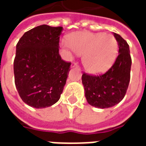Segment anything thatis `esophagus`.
<instances>
[{
	"label": "esophagus",
	"instance_id": "esophagus-1",
	"mask_svg": "<svg viewBox=\"0 0 146 146\" xmlns=\"http://www.w3.org/2000/svg\"><path fill=\"white\" fill-rule=\"evenodd\" d=\"M72 67H76V66H78V65H77V63L76 62H73V63H72V66H71Z\"/></svg>",
	"mask_w": 146,
	"mask_h": 146
}]
</instances>
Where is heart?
<instances>
[{
	"label": "heart",
	"instance_id": "1",
	"mask_svg": "<svg viewBox=\"0 0 146 146\" xmlns=\"http://www.w3.org/2000/svg\"><path fill=\"white\" fill-rule=\"evenodd\" d=\"M63 46L83 54V66L88 73L98 74L107 70L115 60L118 49L116 38L112 34L76 32L69 37Z\"/></svg>",
	"mask_w": 146,
	"mask_h": 146
}]
</instances>
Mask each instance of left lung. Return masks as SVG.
<instances>
[{
	"mask_svg": "<svg viewBox=\"0 0 146 146\" xmlns=\"http://www.w3.org/2000/svg\"><path fill=\"white\" fill-rule=\"evenodd\" d=\"M119 51L115 62L101 75H82L85 97L89 104L100 109L114 106L122 101L131 78V58L129 45L120 35L113 33Z\"/></svg>",
	"mask_w": 146,
	"mask_h": 146,
	"instance_id": "8db88e82",
	"label": "left lung"
}]
</instances>
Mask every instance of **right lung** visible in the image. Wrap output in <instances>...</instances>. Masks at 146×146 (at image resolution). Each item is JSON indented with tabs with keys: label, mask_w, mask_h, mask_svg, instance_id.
<instances>
[{
	"label": "right lung",
	"mask_w": 146,
	"mask_h": 146,
	"mask_svg": "<svg viewBox=\"0 0 146 146\" xmlns=\"http://www.w3.org/2000/svg\"><path fill=\"white\" fill-rule=\"evenodd\" d=\"M62 31V27L38 26L24 33L16 45L15 84L30 106H51L63 92L71 62L62 60L58 53Z\"/></svg>",
	"instance_id": "right-lung-1"
}]
</instances>
